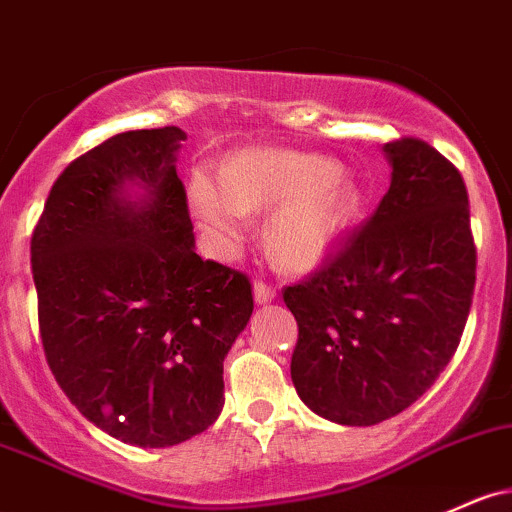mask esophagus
I'll use <instances>...</instances> for the list:
<instances>
[{"mask_svg": "<svg viewBox=\"0 0 512 512\" xmlns=\"http://www.w3.org/2000/svg\"><path fill=\"white\" fill-rule=\"evenodd\" d=\"M252 294H255L257 303H269V301H274V296H277V289H274L272 284L257 279L255 286H252Z\"/></svg>", "mask_w": 512, "mask_h": 512, "instance_id": "obj_1", "label": "esophagus"}]
</instances>
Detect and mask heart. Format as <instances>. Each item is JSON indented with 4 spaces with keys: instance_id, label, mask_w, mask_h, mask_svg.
Listing matches in <instances>:
<instances>
[{
    "instance_id": "b5f03b06",
    "label": "heart",
    "mask_w": 512,
    "mask_h": 512,
    "mask_svg": "<svg viewBox=\"0 0 512 512\" xmlns=\"http://www.w3.org/2000/svg\"><path fill=\"white\" fill-rule=\"evenodd\" d=\"M265 223L269 257L286 269L318 265L355 218L359 194L338 162L277 148H250L223 162L221 177L196 170L189 206L218 250L243 243L250 211L273 206Z\"/></svg>"
}]
</instances>
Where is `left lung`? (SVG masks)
I'll use <instances>...</instances> for the list:
<instances>
[{
  "mask_svg": "<svg viewBox=\"0 0 512 512\" xmlns=\"http://www.w3.org/2000/svg\"><path fill=\"white\" fill-rule=\"evenodd\" d=\"M391 187L364 226L284 303L299 323L291 381L313 413L376 425L435 384L462 340L476 284L469 196L420 138L384 145Z\"/></svg>",
  "mask_w": 512,
  "mask_h": 512,
  "instance_id": "1",
  "label": "left lung"
}]
</instances>
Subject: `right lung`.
<instances>
[{"instance_id":"right-lung-1","label":"right lung","mask_w":512,"mask_h":512,"mask_svg":"<svg viewBox=\"0 0 512 512\" xmlns=\"http://www.w3.org/2000/svg\"><path fill=\"white\" fill-rule=\"evenodd\" d=\"M184 138L128 131L72 160L31 238L50 372L89 423L138 447L216 423L223 359L252 316L247 274L194 250ZM128 183L146 194L131 202Z\"/></svg>"}]
</instances>
